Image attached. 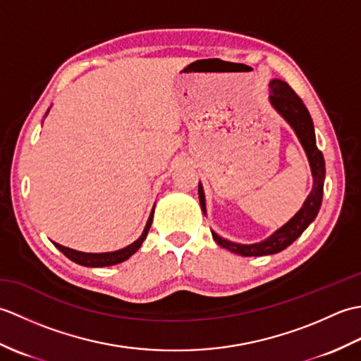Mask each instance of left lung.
Masks as SVG:
<instances>
[{"mask_svg":"<svg viewBox=\"0 0 361 361\" xmlns=\"http://www.w3.org/2000/svg\"><path fill=\"white\" fill-rule=\"evenodd\" d=\"M270 102L273 109L278 111L281 116L286 119L290 127L295 130L299 142L302 144L305 150V155L309 158L312 176H313V188L309 197L305 198L302 208L299 209L295 217H291L286 225L274 231L268 239L251 243V245H240L229 242L224 237H220L214 231L212 237L220 247L229 250L231 252L240 256H268L276 255L282 250H286L288 245L293 243L299 235H301L305 228H307L315 217L318 216V211L321 208V202H323V190H324V176H326V164L324 157L317 145L315 140V128H313V122L309 114V110L305 109L304 102L301 101L287 82L273 79L270 82ZM198 198H200L202 209L206 214V202H204V192L202 183H198Z\"/></svg>","mask_w":361,"mask_h":361,"instance_id":"left-lung-1","label":"left lung"}]
</instances>
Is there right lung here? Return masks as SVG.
<instances>
[{
  "label": "right lung",
  "mask_w": 361,
  "mask_h": 361,
  "mask_svg": "<svg viewBox=\"0 0 361 361\" xmlns=\"http://www.w3.org/2000/svg\"><path fill=\"white\" fill-rule=\"evenodd\" d=\"M153 211H155V206H153V209L150 212V217L147 220V224H145L144 231L141 234V237L137 240H135L133 243H130L128 247L118 250V251H111V252H82V251H75L71 248H66L63 245H59L54 242V245L63 252V255L73 260V262L83 265V267H110V265H116L124 262L130 256H133L135 252L141 248L142 242L145 240V237L149 234V229L152 226V220H153Z\"/></svg>",
  "instance_id": "right-lung-1"
}]
</instances>
